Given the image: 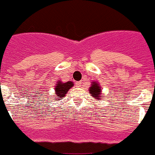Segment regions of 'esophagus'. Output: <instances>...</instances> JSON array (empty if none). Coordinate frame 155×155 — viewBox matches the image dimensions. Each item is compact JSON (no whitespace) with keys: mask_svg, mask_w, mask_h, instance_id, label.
I'll list each match as a JSON object with an SVG mask.
<instances>
[{"mask_svg":"<svg viewBox=\"0 0 155 155\" xmlns=\"http://www.w3.org/2000/svg\"><path fill=\"white\" fill-rule=\"evenodd\" d=\"M75 84H76V86H77V87H81V86H82V82H79V81H78V82H76L75 83Z\"/></svg>","mask_w":155,"mask_h":155,"instance_id":"esophagus-1","label":"esophagus"}]
</instances>
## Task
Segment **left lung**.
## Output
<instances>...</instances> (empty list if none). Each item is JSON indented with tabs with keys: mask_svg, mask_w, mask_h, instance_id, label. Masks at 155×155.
I'll return each mask as SVG.
<instances>
[{
	"mask_svg": "<svg viewBox=\"0 0 155 155\" xmlns=\"http://www.w3.org/2000/svg\"><path fill=\"white\" fill-rule=\"evenodd\" d=\"M88 91H89L90 94L93 96L92 97H95V99H97V101H100L101 99L104 97L103 93H102L101 87L100 86L99 83L97 82V81H92L91 87H89Z\"/></svg>",
	"mask_w": 155,
	"mask_h": 155,
	"instance_id": "1",
	"label": "left lung"
}]
</instances>
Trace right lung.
Returning a JSON list of instances; mask_svg holds the SVG:
<instances>
[{
    "label": "right lung",
    "instance_id": "obj_1",
    "mask_svg": "<svg viewBox=\"0 0 155 155\" xmlns=\"http://www.w3.org/2000/svg\"><path fill=\"white\" fill-rule=\"evenodd\" d=\"M74 86V83L72 81H68V82L63 83L61 80H58L57 83L55 84V88H54V92H55V98L54 100H58L60 101L65 97V95L68 93L70 88Z\"/></svg>",
    "mask_w": 155,
    "mask_h": 155
}]
</instances>
